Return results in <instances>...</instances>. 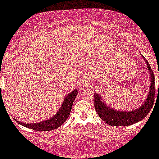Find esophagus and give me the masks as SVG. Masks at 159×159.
Here are the masks:
<instances>
[{
	"label": "esophagus",
	"mask_w": 159,
	"mask_h": 159,
	"mask_svg": "<svg viewBox=\"0 0 159 159\" xmlns=\"http://www.w3.org/2000/svg\"><path fill=\"white\" fill-rule=\"evenodd\" d=\"M88 82L87 81H83L82 82V87H83V88H85V87H87L88 85Z\"/></svg>",
	"instance_id": "obj_1"
}]
</instances>
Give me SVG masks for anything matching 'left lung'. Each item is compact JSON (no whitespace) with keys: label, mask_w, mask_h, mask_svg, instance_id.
Here are the masks:
<instances>
[{"label":"left lung","mask_w":159,"mask_h":159,"mask_svg":"<svg viewBox=\"0 0 159 159\" xmlns=\"http://www.w3.org/2000/svg\"><path fill=\"white\" fill-rule=\"evenodd\" d=\"M148 69L150 78V88L148 95H147L145 101L140 107L132 111H119L112 108L106 105L103 99L101 98L98 93H95L94 98V106L95 111L102 120L111 126H129L142 120L147 116L151 110L155 98V78L153 72L151 68L149 63L144 56L141 55ZM159 91V85H158Z\"/></svg>","instance_id":"left-lung-1"}]
</instances>
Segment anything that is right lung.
Returning a JSON list of instances; mask_svg holds the SVG:
<instances>
[{"label":"right lung","mask_w":159,"mask_h":159,"mask_svg":"<svg viewBox=\"0 0 159 159\" xmlns=\"http://www.w3.org/2000/svg\"><path fill=\"white\" fill-rule=\"evenodd\" d=\"M78 93L77 89H75L66 95L65 99L64 100L61 106L57 112L53 116L45 121H42L40 122L37 123H25L21 121H17L16 119L13 118L16 122L19 125L24 126L30 129L37 130V131H50L57 129L60 126H61L65 121L68 118L69 114H70L71 107H72L73 102L77 97Z\"/></svg>","instance_id":"1"}]
</instances>
